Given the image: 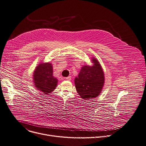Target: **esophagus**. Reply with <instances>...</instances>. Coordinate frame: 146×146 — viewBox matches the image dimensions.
Instances as JSON below:
<instances>
[{
  "instance_id": "obj_1",
  "label": "esophagus",
  "mask_w": 146,
  "mask_h": 146,
  "mask_svg": "<svg viewBox=\"0 0 146 146\" xmlns=\"http://www.w3.org/2000/svg\"><path fill=\"white\" fill-rule=\"evenodd\" d=\"M66 80H69V81H70V80H71V78H72V77H71V76H68V77H66V78H65Z\"/></svg>"
}]
</instances>
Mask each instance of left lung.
<instances>
[{"mask_svg":"<svg viewBox=\"0 0 146 146\" xmlns=\"http://www.w3.org/2000/svg\"><path fill=\"white\" fill-rule=\"evenodd\" d=\"M91 59L92 66H83L78 76L74 78L78 94L86 100L99 96L105 81L104 71L100 63L95 58Z\"/></svg>","mask_w":146,"mask_h":146,"instance_id":"obj_1","label":"left lung"}]
</instances>
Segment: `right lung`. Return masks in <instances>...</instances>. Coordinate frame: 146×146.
Listing matches in <instances>:
<instances>
[{
	"label": "right lung",
	"mask_w": 146,
	"mask_h": 146,
	"mask_svg": "<svg viewBox=\"0 0 146 146\" xmlns=\"http://www.w3.org/2000/svg\"><path fill=\"white\" fill-rule=\"evenodd\" d=\"M33 82L36 90L49 94L54 91L58 84V79L53 76L51 63H41L37 66L33 73Z\"/></svg>",
	"instance_id": "right-lung-1"
}]
</instances>
